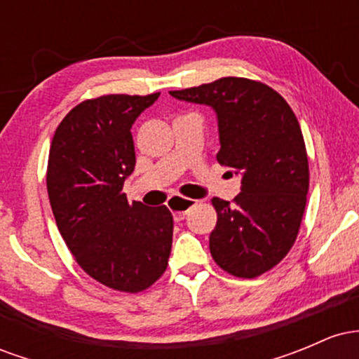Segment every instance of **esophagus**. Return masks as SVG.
Wrapping results in <instances>:
<instances>
[{
	"mask_svg": "<svg viewBox=\"0 0 359 359\" xmlns=\"http://www.w3.org/2000/svg\"><path fill=\"white\" fill-rule=\"evenodd\" d=\"M197 204V201L189 199V197H180V196H172L168 199V209L174 214L175 221H182L185 214L189 212V209L194 208Z\"/></svg>",
	"mask_w": 359,
	"mask_h": 359,
	"instance_id": "obj_1",
	"label": "esophagus"
}]
</instances>
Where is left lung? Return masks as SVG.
I'll return each mask as SVG.
<instances>
[{"label":"left lung","mask_w":359,"mask_h":359,"mask_svg":"<svg viewBox=\"0 0 359 359\" xmlns=\"http://www.w3.org/2000/svg\"><path fill=\"white\" fill-rule=\"evenodd\" d=\"M170 94L216 111V158L228 174L241 175L233 203L211 201L217 212L211 257L233 277H259L287 257L306 211L309 160L297 118L277 90L246 77H221Z\"/></svg>","instance_id":"left-lung-1"}]
</instances>
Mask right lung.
Wrapping results in <instances>:
<instances>
[{"mask_svg":"<svg viewBox=\"0 0 359 359\" xmlns=\"http://www.w3.org/2000/svg\"><path fill=\"white\" fill-rule=\"evenodd\" d=\"M158 96L79 102L57 126L48 151V199L65 245L89 277L126 294L154 285L172 250L170 211L128 203L123 192L137 163L131 125Z\"/></svg>","mask_w":359,"mask_h":359,"instance_id":"obj_1","label":"right lung"}]
</instances>
